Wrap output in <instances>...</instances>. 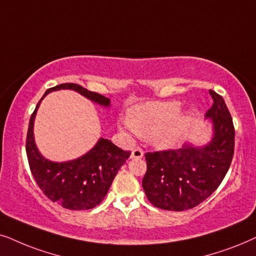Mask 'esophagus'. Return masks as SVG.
I'll use <instances>...</instances> for the list:
<instances>
[{
  "mask_svg": "<svg viewBox=\"0 0 256 256\" xmlns=\"http://www.w3.org/2000/svg\"><path fill=\"white\" fill-rule=\"evenodd\" d=\"M144 156V151H142V148H134V151L131 153V158L132 159H139V158H142Z\"/></svg>",
  "mask_w": 256,
  "mask_h": 256,
  "instance_id": "34e87169",
  "label": "esophagus"
}]
</instances>
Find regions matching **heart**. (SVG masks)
Instances as JSON below:
<instances>
[{
	"instance_id": "obj_1",
	"label": "heart",
	"mask_w": 256,
	"mask_h": 256,
	"mask_svg": "<svg viewBox=\"0 0 256 256\" xmlns=\"http://www.w3.org/2000/svg\"><path fill=\"white\" fill-rule=\"evenodd\" d=\"M176 100L148 102L131 108L128 117L118 119L119 130L130 137L150 139L158 148H172L178 144L190 120Z\"/></svg>"
}]
</instances>
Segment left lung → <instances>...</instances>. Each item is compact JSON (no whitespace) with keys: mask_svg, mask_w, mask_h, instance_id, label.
Returning a JSON list of instances; mask_svg holds the SVG:
<instances>
[{"mask_svg":"<svg viewBox=\"0 0 256 256\" xmlns=\"http://www.w3.org/2000/svg\"><path fill=\"white\" fill-rule=\"evenodd\" d=\"M213 105L205 118L212 122L208 144L148 152L142 188L153 206L166 210H190L206 200L222 182L234 154V125L224 98L210 90Z\"/></svg>","mask_w":256,"mask_h":256,"instance_id":"obj_1","label":"left lung"}]
</instances>
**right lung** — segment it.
I'll use <instances>...</instances> for the list:
<instances>
[{
  "instance_id": "1",
  "label": "right lung",
  "mask_w": 256,
  "mask_h": 256,
  "mask_svg": "<svg viewBox=\"0 0 256 256\" xmlns=\"http://www.w3.org/2000/svg\"><path fill=\"white\" fill-rule=\"evenodd\" d=\"M57 90H74L102 106H110L108 98L74 83L48 88L42 100L48 94ZM42 100L30 117L26 134V150L30 171L37 185L51 202L72 210L94 208L106 196L116 174L131 152L119 148L108 139L100 138L90 151L77 159L62 162L46 159L40 153L34 138V122Z\"/></svg>"
}]
</instances>
